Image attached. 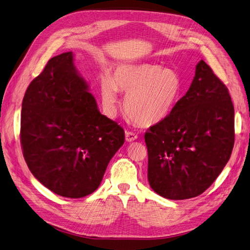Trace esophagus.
Returning a JSON list of instances; mask_svg holds the SVG:
<instances>
[{
  "label": "esophagus",
  "mask_w": 250,
  "mask_h": 250,
  "mask_svg": "<svg viewBox=\"0 0 250 250\" xmlns=\"http://www.w3.org/2000/svg\"><path fill=\"white\" fill-rule=\"evenodd\" d=\"M138 139V135L135 134L134 132H132V131H126V133H125V140H126V142H133V141H135Z\"/></svg>",
  "instance_id": "1"
}]
</instances>
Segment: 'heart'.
Wrapping results in <instances>:
<instances>
[{"label": "heart", "instance_id": "obj_1", "mask_svg": "<svg viewBox=\"0 0 250 250\" xmlns=\"http://www.w3.org/2000/svg\"><path fill=\"white\" fill-rule=\"evenodd\" d=\"M183 83L176 71L152 63H123L112 76L100 79L102 104L107 115H116L119 90L127 92V115L141 126H152L167 119L177 104Z\"/></svg>", "mask_w": 250, "mask_h": 250}]
</instances>
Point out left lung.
Masks as SVG:
<instances>
[{"label":"left lung","instance_id":"1","mask_svg":"<svg viewBox=\"0 0 250 250\" xmlns=\"http://www.w3.org/2000/svg\"><path fill=\"white\" fill-rule=\"evenodd\" d=\"M148 181L162 197L202 194L228 164L234 143V109L228 87L203 62L170 116L145 133Z\"/></svg>","mask_w":250,"mask_h":250}]
</instances>
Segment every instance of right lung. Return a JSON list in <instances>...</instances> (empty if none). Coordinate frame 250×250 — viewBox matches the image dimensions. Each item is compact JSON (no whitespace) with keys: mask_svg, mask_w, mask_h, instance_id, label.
<instances>
[{"mask_svg":"<svg viewBox=\"0 0 250 250\" xmlns=\"http://www.w3.org/2000/svg\"><path fill=\"white\" fill-rule=\"evenodd\" d=\"M124 129L98 109L73 52L51 58L21 103V144L29 170L50 191L81 198L100 186Z\"/></svg>","mask_w":250,"mask_h":250,"instance_id":"1","label":"right lung"}]
</instances>
